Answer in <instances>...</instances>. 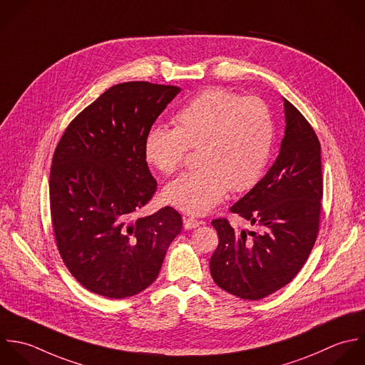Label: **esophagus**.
Segmentation results:
<instances>
[{"mask_svg":"<svg viewBox=\"0 0 365 365\" xmlns=\"http://www.w3.org/2000/svg\"><path fill=\"white\" fill-rule=\"evenodd\" d=\"M200 225H202L200 220H196V219H193V217H183V226H185V229H187V230L196 229V227H199Z\"/></svg>","mask_w":365,"mask_h":365,"instance_id":"34e87169","label":"esophagus"}]
</instances>
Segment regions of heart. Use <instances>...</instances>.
I'll return each instance as SVG.
<instances>
[{
	"instance_id": "obj_1",
	"label": "heart",
	"mask_w": 365,
	"mask_h": 365,
	"mask_svg": "<svg viewBox=\"0 0 365 365\" xmlns=\"http://www.w3.org/2000/svg\"><path fill=\"white\" fill-rule=\"evenodd\" d=\"M175 123L176 128L153 126L145 138L146 160L165 175L180 168L187 149L199 148V169L180 175L165 187L168 205L187 215H205L229 187L243 192L264 172L274 125L259 98L210 88L187 102L176 113Z\"/></svg>"
}]
</instances>
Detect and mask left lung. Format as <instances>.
Segmentation results:
<instances>
[{
  "label": "left lung",
  "instance_id": "obj_1",
  "mask_svg": "<svg viewBox=\"0 0 365 365\" xmlns=\"http://www.w3.org/2000/svg\"><path fill=\"white\" fill-rule=\"evenodd\" d=\"M284 101L286 130L280 153L267 173L232 207L260 232H235L226 219L212 226L219 246L210 274L225 292L260 300L289 284L316 243L323 199L322 148L300 113Z\"/></svg>",
  "mask_w": 365,
  "mask_h": 365
}]
</instances>
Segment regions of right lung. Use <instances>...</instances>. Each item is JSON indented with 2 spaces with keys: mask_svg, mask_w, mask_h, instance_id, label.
I'll return each instance as SVG.
<instances>
[{
  "mask_svg": "<svg viewBox=\"0 0 365 365\" xmlns=\"http://www.w3.org/2000/svg\"><path fill=\"white\" fill-rule=\"evenodd\" d=\"M180 92L172 85L123 82L105 91L66 128L49 175L59 255L89 292L125 299L149 287L182 230L170 206L136 217L153 196L145 138Z\"/></svg>",
  "mask_w": 365,
  "mask_h": 365,
  "instance_id": "add662e5",
  "label": "right lung"
}]
</instances>
